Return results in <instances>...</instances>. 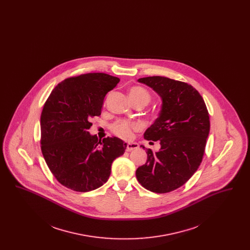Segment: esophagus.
Listing matches in <instances>:
<instances>
[{
	"mask_svg": "<svg viewBox=\"0 0 250 250\" xmlns=\"http://www.w3.org/2000/svg\"><path fill=\"white\" fill-rule=\"evenodd\" d=\"M139 148V144L137 143H129L126 144V151L127 152H131L135 149H138Z\"/></svg>",
	"mask_w": 250,
	"mask_h": 250,
	"instance_id": "1",
	"label": "esophagus"
}]
</instances>
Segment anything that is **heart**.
<instances>
[{
    "label": "heart",
    "instance_id": "obj_1",
    "mask_svg": "<svg viewBox=\"0 0 250 250\" xmlns=\"http://www.w3.org/2000/svg\"><path fill=\"white\" fill-rule=\"evenodd\" d=\"M129 97L132 102L142 101L146 105L150 102V99H151L149 93L144 88L139 87V86H135L131 88L129 90ZM139 127L140 126L138 124L121 121L113 125V131L116 135H118L123 139H130L132 137V132L134 130H138Z\"/></svg>",
    "mask_w": 250,
    "mask_h": 250
}]
</instances>
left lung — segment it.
Instances as JSON below:
<instances>
[{
  "label": "left lung",
  "mask_w": 250,
  "mask_h": 250,
  "mask_svg": "<svg viewBox=\"0 0 250 250\" xmlns=\"http://www.w3.org/2000/svg\"><path fill=\"white\" fill-rule=\"evenodd\" d=\"M139 83L152 88L162 105L144 139L159 142L160 149H147V161L136 170L139 183L148 190L167 193L185 185L201 165L210 120L204 100L189 84L165 77L142 78ZM143 148H145L142 145Z\"/></svg>",
  "instance_id": "left-lung-1"
}]
</instances>
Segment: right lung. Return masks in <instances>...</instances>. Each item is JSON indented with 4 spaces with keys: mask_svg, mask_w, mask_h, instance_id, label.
<instances>
[{
    "mask_svg": "<svg viewBox=\"0 0 250 250\" xmlns=\"http://www.w3.org/2000/svg\"><path fill=\"white\" fill-rule=\"evenodd\" d=\"M105 73H88L64 80L46 101L40 118L41 150L60 184L79 192L95 190L107 181L113 160L126 143L117 137L91 135V120L101 114L104 98L119 83Z\"/></svg>",
    "mask_w": 250,
    "mask_h": 250,
    "instance_id": "obj_1",
    "label": "right lung"
}]
</instances>
